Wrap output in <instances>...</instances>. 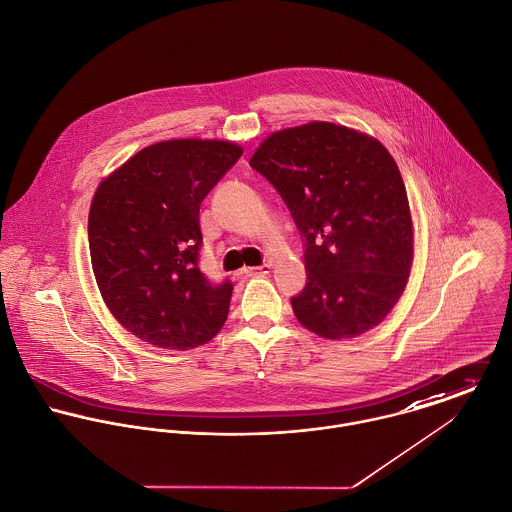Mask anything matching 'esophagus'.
I'll use <instances>...</instances> for the list:
<instances>
[{
	"label": "esophagus",
	"mask_w": 512,
	"mask_h": 512,
	"mask_svg": "<svg viewBox=\"0 0 512 512\" xmlns=\"http://www.w3.org/2000/svg\"><path fill=\"white\" fill-rule=\"evenodd\" d=\"M270 272V264H262V266H252V268H244L246 276H266Z\"/></svg>",
	"instance_id": "esophagus-1"
}]
</instances>
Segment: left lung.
I'll return each instance as SVG.
<instances>
[{"label":"left lung","mask_w":512,"mask_h":512,"mask_svg":"<svg viewBox=\"0 0 512 512\" xmlns=\"http://www.w3.org/2000/svg\"><path fill=\"white\" fill-rule=\"evenodd\" d=\"M305 236L297 321L329 339L380 325L406 290L414 224L400 169L376 138L331 122L270 134L250 157Z\"/></svg>","instance_id":"1"}]
</instances>
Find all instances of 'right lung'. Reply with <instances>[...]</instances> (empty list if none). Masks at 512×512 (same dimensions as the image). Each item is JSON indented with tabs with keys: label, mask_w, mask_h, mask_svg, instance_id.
Listing matches in <instances>:
<instances>
[{
	"label": "right lung",
	"mask_w": 512,
	"mask_h": 512,
	"mask_svg": "<svg viewBox=\"0 0 512 512\" xmlns=\"http://www.w3.org/2000/svg\"><path fill=\"white\" fill-rule=\"evenodd\" d=\"M242 147L181 138L134 153L100 181L88 213V248L116 321L159 349L209 343L226 321L232 284L199 270V209Z\"/></svg>",
	"instance_id": "obj_1"
}]
</instances>
